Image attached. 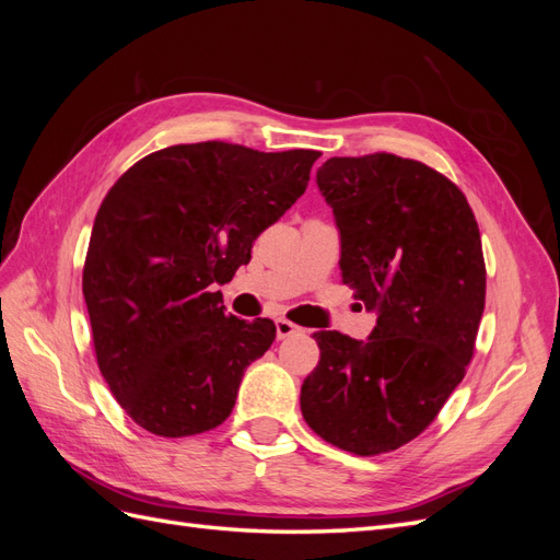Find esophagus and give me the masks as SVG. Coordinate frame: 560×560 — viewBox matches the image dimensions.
I'll use <instances>...</instances> for the list:
<instances>
[{"mask_svg":"<svg viewBox=\"0 0 560 560\" xmlns=\"http://www.w3.org/2000/svg\"><path fill=\"white\" fill-rule=\"evenodd\" d=\"M299 331H301V327L294 325V322H290V319H278V322H276V334H278V338H287V336L299 334Z\"/></svg>","mask_w":560,"mask_h":560,"instance_id":"obj_1","label":"esophagus"}]
</instances>
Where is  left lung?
Returning <instances> with one entry per match:
<instances>
[{
    "label": "left lung",
    "mask_w": 560,
    "mask_h": 560,
    "mask_svg": "<svg viewBox=\"0 0 560 560\" xmlns=\"http://www.w3.org/2000/svg\"><path fill=\"white\" fill-rule=\"evenodd\" d=\"M317 186L341 233V276L378 319L366 341L317 331L301 413L331 446L409 444L465 378L486 303V264L465 194L395 154L329 159Z\"/></svg>",
    "instance_id": "obj_1"
}]
</instances>
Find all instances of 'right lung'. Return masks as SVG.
<instances>
[{
    "label": "right lung",
    "mask_w": 560,
    "mask_h": 560,
    "mask_svg": "<svg viewBox=\"0 0 560 560\" xmlns=\"http://www.w3.org/2000/svg\"><path fill=\"white\" fill-rule=\"evenodd\" d=\"M319 151L175 144L126 171L95 214L83 264L100 374L151 434L191 436L231 416L245 369L276 341L266 317L224 313L214 284L306 191Z\"/></svg>",
    "instance_id": "right-lung-1"
}]
</instances>
